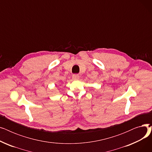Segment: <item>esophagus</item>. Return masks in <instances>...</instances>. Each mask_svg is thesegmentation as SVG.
I'll return each mask as SVG.
<instances>
[{
    "label": "esophagus",
    "instance_id": "obj_1",
    "mask_svg": "<svg viewBox=\"0 0 152 152\" xmlns=\"http://www.w3.org/2000/svg\"><path fill=\"white\" fill-rule=\"evenodd\" d=\"M72 78L75 79V80H77V79H79V76L78 75L75 74V75H73V76H72Z\"/></svg>",
    "mask_w": 152,
    "mask_h": 152
}]
</instances>
